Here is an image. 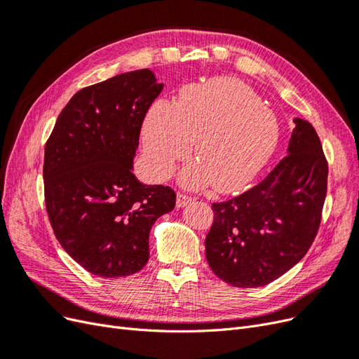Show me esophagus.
Masks as SVG:
<instances>
[{"label":"esophagus","instance_id":"obj_1","mask_svg":"<svg viewBox=\"0 0 359 359\" xmlns=\"http://www.w3.org/2000/svg\"><path fill=\"white\" fill-rule=\"evenodd\" d=\"M191 201H193V198L189 196V194H184V193L177 194V206H178V208H182V206L189 205Z\"/></svg>","mask_w":359,"mask_h":359}]
</instances>
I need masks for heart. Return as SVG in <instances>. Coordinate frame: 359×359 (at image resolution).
<instances>
[{"label":"heart","instance_id":"heart-1","mask_svg":"<svg viewBox=\"0 0 359 359\" xmlns=\"http://www.w3.org/2000/svg\"><path fill=\"white\" fill-rule=\"evenodd\" d=\"M278 119L241 81L222 78L182 88L178 104L157 102L145 118L142 142L149 169L168 178L191 153L182 170L187 187L231 191L244 187L277 148Z\"/></svg>","mask_w":359,"mask_h":359}]
</instances>
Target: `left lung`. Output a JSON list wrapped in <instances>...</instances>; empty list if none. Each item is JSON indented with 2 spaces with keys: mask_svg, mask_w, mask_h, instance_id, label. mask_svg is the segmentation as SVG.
Returning <instances> with one entry per match:
<instances>
[{
  "mask_svg": "<svg viewBox=\"0 0 359 359\" xmlns=\"http://www.w3.org/2000/svg\"><path fill=\"white\" fill-rule=\"evenodd\" d=\"M293 123L287 156L268 177L240 196L212 203L205 256L212 273L232 286L259 287L277 280L316 238L328 163L313 126L302 118Z\"/></svg>",
  "mask_w": 359,
  "mask_h": 359,
  "instance_id": "left-lung-1",
  "label": "left lung"
}]
</instances>
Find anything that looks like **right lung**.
Instances as JSON below:
<instances>
[{
    "label": "right lung",
    "mask_w": 359,
    "mask_h": 359,
    "mask_svg": "<svg viewBox=\"0 0 359 359\" xmlns=\"http://www.w3.org/2000/svg\"><path fill=\"white\" fill-rule=\"evenodd\" d=\"M163 90L142 69L76 93L45 148V201L53 233L88 273L126 277L149 257L154 222L175 208L170 187L147 186L133 173L139 133Z\"/></svg>",
    "instance_id": "obj_1"
}]
</instances>
